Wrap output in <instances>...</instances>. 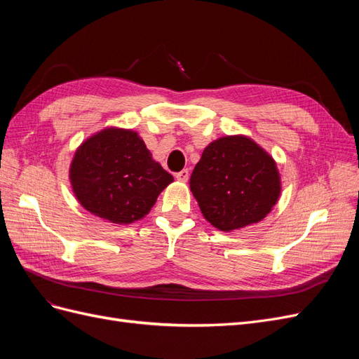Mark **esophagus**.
I'll return each instance as SVG.
<instances>
[{
  "mask_svg": "<svg viewBox=\"0 0 359 359\" xmlns=\"http://www.w3.org/2000/svg\"><path fill=\"white\" fill-rule=\"evenodd\" d=\"M175 178H177L178 181H182V182H186V181L189 180V169H182L181 172L175 173Z\"/></svg>",
  "mask_w": 359,
  "mask_h": 359,
  "instance_id": "34e87169",
  "label": "esophagus"
}]
</instances>
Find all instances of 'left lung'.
Here are the masks:
<instances>
[{
	"label": "left lung",
	"mask_w": 359,
	"mask_h": 359,
	"mask_svg": "<svg viewBox=\"0 0 359 359\" xmlns=\"http://www.w3.org/2000/svg\"><path fill=\"white\" fill-rule=\"evenodd\" d=\"M190 190L205 219L231 232L264 220L278 201L281 182L274 158L253 139L236 135L203 149Z\"/></svg>",
	"instance_id": "obj_1"
}]
</instances>
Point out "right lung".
I'll return each instance as SVG.
<instances>
[{"instance_id": "obj_1", "label": "right lung", "mask_w": 359, "mask_h": 359, "mask_svg": "<svg viewBox=\"0 0 359 359\" xmlns=\"http://www.w3.org/2000/svg\"><path fill=\"white\" fill-rule=\"evenodd\" d=\"M173 177L133 130L109 127L76 149L70 182L86 211L116 224L145 217Z\"/></svg>"}]
</instances>
